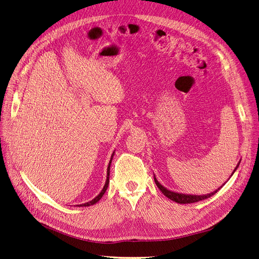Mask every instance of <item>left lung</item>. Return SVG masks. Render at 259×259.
Segmentation results:
<instances>
[{"instance_id":"8db88e82","label":"left lung","mask_w":259,"mask_h":259,"mask_svg":"<svg viewBox=\"0 0 259 259\" xmlns=\"http://www.w3.org/2000/svg\"><path fill=\"white\" fill-rule=\"evenodd\" d=\"M240 162H241V160H240ZM240 162L237 164L236 168L233 169L231 176L233 175L234 171H236L237 168L239 167ZM231 176H230V177H231ZM230 177H229V178H230ZM154 182H155V185L158 186L159 189L162 191V193H163L164 195H165V197H167V198H168L169 200H171V201L179 203V204H188V203H194V202H199V201H202V200H205V199L211 197V195H214V194H215L219 189H221V188H223V186L226 184V183H225L223 186L219 187L218 189H216V190L213 191V192L207 193V194H203V195H197V194H186V193H179V192H176V191H171V190L167 189V188L162 186V185L158 182V180H156L155 176H154Z\"/></svg>"}]
</instances>
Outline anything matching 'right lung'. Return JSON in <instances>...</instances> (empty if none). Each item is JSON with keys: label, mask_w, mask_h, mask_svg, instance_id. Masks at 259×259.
Returning <instances> with one entry per match:
<instances>
[{"label": "right lung", "mask_w": 259, "mask_h": 259, "mask_svg": "<svg viewBox=\"0 0 259 259\" xmlns=\"http://www.w3.org/2000/svg\"><path fill=\"white\" fill-rule=\"evenodd\" d=\"M113 155H114V152H113L112 155H111L110 162H109V165H108V168H107V179H106V184H105V186H104V188H103V190H101L100 193H99L98 195H96V197L94 198L92 201L83 203V204H79L77 206H91V205H93V204H95V203H97L101 198H103V195L105 194V192H106V190H107V188H108V185H109V176H110V165H111V161H112Z\"/></svg>", "instance_id": "right-lung-1"}]
</instances>
